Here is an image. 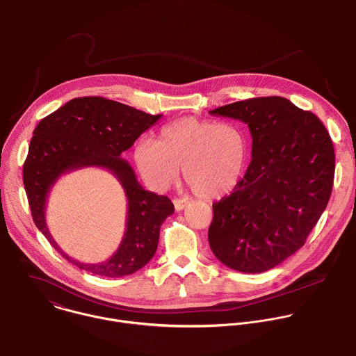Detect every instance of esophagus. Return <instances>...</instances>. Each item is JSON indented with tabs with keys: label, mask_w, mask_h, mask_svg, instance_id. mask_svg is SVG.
I'll return each instance as SVG.
<instances>
[{
	"label": "esophagus",
	"mask_w": 356,
	"mask_h": 356,
	"mask_svg": "<svg viewBox=\"0 0 356 356\" xmlns=\"http://www.w3.org/2000/svg\"><path fill=\"white\" fill-rule=\"evenodd\" d=\"M173 204H175V209H176L177 212H180V211H183V209L186 208V205H187V201H186V200H180V198H176V200H173Z\"/></svg>",
	"instance_id": "1"
}]
</instances>
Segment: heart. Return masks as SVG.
Segmentation results:
<instances>
[{"mask_svg":"<svg viewBox=\"0 0 356 356\" xmlns=\"http://www.w3.org/2000/svg\"><path fill=\"white\" fill-rule=\"evenodd\" d=\"M248 143L234 123L183 118L161 129L155 141L141 140L133 151L140 177L154 190H165L183 173L202 200L230 194L240 183Z\"/></svg>","mask_w":356,"mask_h":356,"instance_id":"1","label":"heart"}]
</instances>
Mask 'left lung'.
Here are the masks:
<instances>
[{
  "mask_svg": "<svg viewBox=\"0 0 356 356\" xmlns=\"http://www.w3.org/2000/svg\"><path fill=\"white\" fill-rule=\"evenodd\" d=\"M248 124L252 159L233 193L213 207L215 257L244 273L266 272L296 254L332 195L336 155L321 119L283 97L237 101L209 111Z\"/></svg>",
  "mask_w": 356,
  "mask_h": 356,
  "instance_id": "obj_1",
  "label": "left lung"
}]
</instances>
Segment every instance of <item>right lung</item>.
<instances>
[{
	"label": "right lung",
	"instance_id": "right-lung-1",
	"mask_svg": "<svg viewBox=\"0 0 356 356\" xmlns=\"http://www.w3.org/2000/svg\"><path fill=\"white\" fill-rule=\"evenodd\" d=\"M162 115H149L102 97L73 98L37 124L23 165V184L31 216L49 244L70 264L104 277L140 270L154 257L163 220L175 212L165 195L147 191L122 154ZM97 165L109 170L128 197L127 230L117 252L105 263L83 264L65 254L44 223L47 194L65 172Z\"/></svg>",
	"mask_w": 356,
	"mask_h": 356
}]
</instances>
